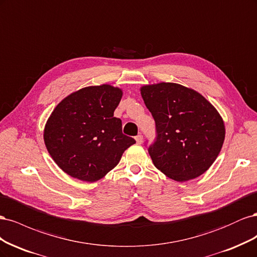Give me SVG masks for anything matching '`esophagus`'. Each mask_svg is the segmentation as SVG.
<instances>
[{
    "mask_svg": "<svg viewBox=\"0 0 257 257\" xmlns=\"http://www.w3.org/2000/svg\"><path fill=\"white\" fill-rule=\"evenodd\" d=\"M135 139H136V143H137L138 145H142V144H143V136H142V135H137V136L135 137Z\"/></svg>",
    "mask_w": 257,
    "mask_h": 257,
    "instance_id": "34e87169",
    "label": "esophagus"
}]
</instances>
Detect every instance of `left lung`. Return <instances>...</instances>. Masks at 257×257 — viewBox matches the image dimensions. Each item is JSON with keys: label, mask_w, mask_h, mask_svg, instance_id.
<instances>
[{"label": "left lung", "mask_w": 257, "mask_h": 257, "mask_svg": "<svg viewBox=\"0 0 257 257\" xmlns=\"http://www.w3.org/2000/svg\"><path fill=\"white\" fill-rule=\"evenodd\" d=\"M141 94L157 125V141L148 149L154 166L178 182L207 172L225 139L215 107L197 91L174 82L145 84Z\"/></svg>", "instance_id": "8db88e82"}]
</instances>
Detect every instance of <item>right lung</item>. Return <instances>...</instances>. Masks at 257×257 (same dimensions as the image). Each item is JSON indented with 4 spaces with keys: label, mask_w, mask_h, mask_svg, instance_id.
Masks as SVG:
<instances>
[{
    "label": "right lung",
    "mask_w": 257,
    "mask_h": 257,
    "mask_svg": "<svg viewBox=\"0 0 257 257\" xmlns=\"http://www.w3.org/2000/svg\"><path fill=\"white\" fill-rule=\"evenodd\" d=\"M123 91L110 84L90 85L63 98L44 128L46 148L65 174L95 182L113 169L136 142L122 133L113 116Z\"/></svg>",
    "instance_id": "right-lung-1"
}]
</instances>
